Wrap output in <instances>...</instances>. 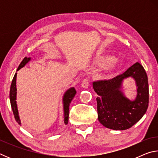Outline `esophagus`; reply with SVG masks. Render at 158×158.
Returning <instances> with one entry per match:
<instances>
[{
    "instance_id": "34e87169",
    "label": "esophagus",
    "mask_w": 158,
    "mask_h": 158,
    "mask_svg": "<svg viewBox=\"0 0 158 158\" xmlns=\"http://www.w3.org/2000/svg\"><path fill=\"white\" fill-rule=\"evenodd\" d=\"M89 84H90L89 78H85L81 82V86L83 88H84V89H88L89 86Z\"/></svg>"
}]
</instances>
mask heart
Masks as SVG:
<instances>
[{"label": "heart", "instance_id": "1", "mask_svg": "<svg viewBox=\"0 0 158 158\" xmlns=\"http://www.w3.org/2000/svg\"><path fill=\"white\" fill-rule=\"evenodd\" d=\"M100 61L102 65H105L106 68H111V67H113L116 64V60H114V57L112 56L102 58H101Z\"/></svg>", "mask_w": 158, "mask_h": 158}]
</instances>
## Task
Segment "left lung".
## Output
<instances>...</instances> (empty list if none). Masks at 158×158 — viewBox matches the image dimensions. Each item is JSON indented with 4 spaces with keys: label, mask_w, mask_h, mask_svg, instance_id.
<instances>
[{
    "label": "left lung",
    "mask_w": 158,
    "mask_h": 158,
    "mask_svg": "<svg viewBox=\"0 0 158 158\" xmlns=\"http://www.w3.org/2000/svg\"><path fill=\"white\" fill-rule=\"evenodd\" d=\"M128 77H132L138 86L137 98L133 101L127 99L120 90L122 81ZM93 86L98 95L96 98L98 120L109 129H129L139 121L148 109V77L140 63H136L123 74L111 79L94 81Z\"/></svg>",
    "instance_id": "left-lung-1"
}]
</instances>
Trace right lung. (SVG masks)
I'll return each instance as SVG.
<instances>
[{
    "label": "right lung",
    "instance_id": "obj_1",
    "mask_svg": "<svg viewBox=\"0 0 158 158\" xmlns=\"http://www.w3.org/2000/svg\"><path fill=\"white\" fill-rule=\"evenodd\" d=\"M31 60V58L25 57L23 58V60L21 61L20 65H19L17 70L23 68L26 63H27L29 60ZM16 80H17V73H15L13 79L12 81L11 86H10V104H11L12 109L13 111V114H14L15 118L19 124H21V121L19 119V112L17 109V102H16V99H17V88H16ZM76 90L74 88H71L69 90H67L65 92V95L63 96V109H64V123L65 125L68 124V118H69V104H70L71 101L73 100L74 95L76 94Z\"/></svg>",
    "mask_w": 158,
    "mask_h": 158
}]
</instances>
